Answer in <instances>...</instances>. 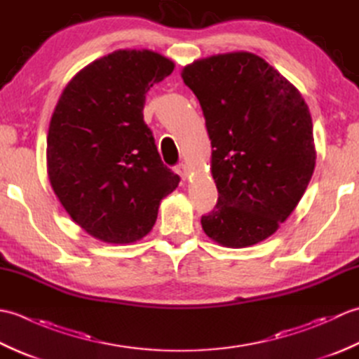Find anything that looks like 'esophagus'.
Instances as JSON below:
<instances>
[{"label": "esophagus", "mask_w": 359, "mask_h": 359, "mask_svg": "<svg viewBox=\"0 0 359 359\" xmlns=\"http://www.w3.org/2000/svg\"><path fill=\"white\" fill-rule=\"evenodd\" d=\"M175 172H177L182 179H188L189 175V168L185 165V163H179L177 166H175Z\"/></svg>", "instance_id": "34e87169"}]
</instances>
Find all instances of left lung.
Instances as JSON below:
<instances>
[{
	"label": "left lung",
	"mask_w": 359,
	"mask_h": 359,
	"mask_svg": "<svg viewBox=\"0 0 359 359\" xmlns=\"http://www.w3.org/2000/svg\"><path fill=\"white\" fill-rule=\"evenodd\" d=\"M203 111L219 199L202 216L224 247L255 245L292 215L315 170L313 123L299 90L251 52L196 60L182 71Z\"/></svg>",
	"instance_id": "left-lung-1"
}]
</instances>
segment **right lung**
<instances>
[{
	"instance_id": "add662e5",
	"label": "right lung",
	"mask_w": 359,
	"mask_h": 359,
	"mask_svg": "<svg viewBox=\"0 0 359 359\" xmlns=\"http://www.w3.org/2000/svg\"><path fill=\"white\" fill-rule=\"evenodd\" d=\"M172 71L157 52L120 49L83 67L58 98L48 175L67 215L98 241L144 238L160 202L179 185L143 121L147 93Z\"/></svg>"
}]
</instances>
